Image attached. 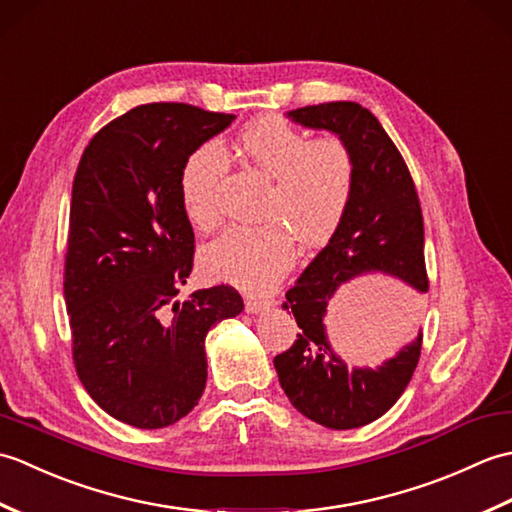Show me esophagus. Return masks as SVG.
<instances>
[{"label": "esophagus", "mask_w": 512, "mask_h": 512, "mask_svg": "<svg viewBox=\"0 0 512 512\" xmlns=\"http://www.w3.org/2000/svg\"><path fill=\"white\" fill-rule=\"evenodd\" d=\"M244 306H246V312L257 314V312H264V310H268L270 306H273V301L264 299V297H246Z\"/></svg>", "instance_id": "1"}]
</instances>
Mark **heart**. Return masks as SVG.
Returning a JSON list of instances; mask_svg holds the SVG:
<instances>
[{
  "label": "heart",
  "mask_w": 512,
  "mask_h": 512,
  "mask_svg": "<svg viewBox=\"0 0 512 512\" xmlns=\"http://www.w3.org/2000/svg\"><path fill=\"white\" fill-rule=\"evenodd\" d=\"M235 149L248 165L273 178L262 226H231L202 248L204 273L246 290H268L295 264V237L303 246L328 244L354 198L356 160L339 136L310 140L279 116L246 125ZM226 151L209 140L195 147L180 169V198L195 228L220 220Z\"/></svg>",
  "instance_id": "heart-1"
}]
</instances>
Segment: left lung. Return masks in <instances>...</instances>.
Segmentation results:
<instances>
[{
    "mask_svg": "<svg viewBox=\"0 0 512 512\" xmlns=\"http://www.w3.org/2000/svg\"><path fill=\"white\" fill-rule=\"evenodd\" d=\"M312 129H330L350 145L356 160L354 198L339 231L286 292L284 308L299 325L297 341L275 356L281 389L303 416L330 429H356L378 420L407 389L420 361L422 334L378 369L347 365L332 352L323 317L341 284L383 273L400 290L409 328L429 290L424 266V226L416 184L394 140L363 105L336 101L288 114Z\"/></svg>",
    "mask_w": 512,
    "mask_h": 512,
    "instance_id": "8db88e82",
    "label": "left lung"
}]
</instances>
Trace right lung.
Segmentation results:
<instances>
[{
  "instance_id": "1",
  "label": "right lung",
  "mask_w": 512,
  "mask_h": 512,
  "mask_svg": "<svg viewBox=\"0 0 512 512\" xmlns=\"http://www.w3.org/2000/svg\"><path fill=\"white\" fill-rule=\"evenodd\" d=\"M233 121L187 103L140 105L99 129L76 167L63 266L72 361L96 405L138 429L198 405L206 332L244 310L226 284L178 299L195 253L180 169Z\"/></svg>"
}]
</instances>
